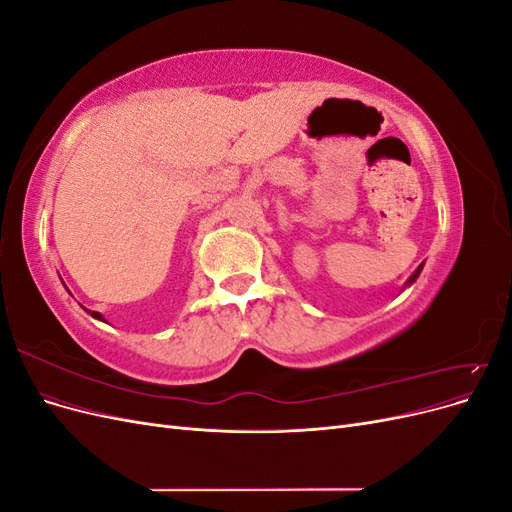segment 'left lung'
Masks as SVG:
<instances>
[{
  "instance_id": "8db88e82",
  "label": "left lung",
  "mask_w": 512,
  "mask_h": 512,
  "mask_svg": "<svg viewBox=\"0 0 512 512\" xmlns=\"http://www.w3.org/2000/svg\"><path fill=\"white\" fill-rule=\"evenodd\" d=\"M421 269H423V265L421 267H418L414 273H412V277H410V280L406 282V286H410V284H414L416 282V277H418V273H421Z\"/></svg>"
}]
</instances>
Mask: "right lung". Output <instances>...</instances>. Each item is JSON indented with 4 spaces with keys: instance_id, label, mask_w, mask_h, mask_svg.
I'll use <instances>...</instances> for the list:
<instances>
[{
    "instance_id": "1",
    "label": "right lung",
    "mask_w": 512,
    "mask_h": 512,
    "mask_svg": "<svg viewBox=\"0 0 512 512\" xmlns=\"http://www.w3.org/2000/svg\"><path fill=\"white\" fill-rule=\"evenodd\" d=\"M85 312H87V314H91V318H96V320H102V322H106V320H104V316H102L100 312H91V309H87V307H85Z\"/></svg>"
}]
</instances>
